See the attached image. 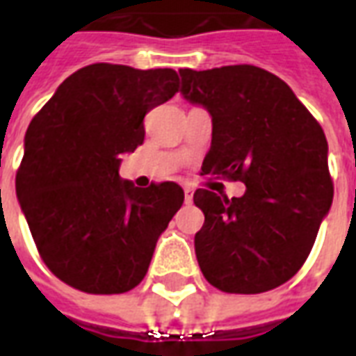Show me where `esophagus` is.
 <instances>
[{
  "mask_svg": "<svg viewBox=\"0 0 356 356\" xmlns=\"http://www.w3.org/2000/svg\"><path fill=\"white\" fill-rule=\"evenodd\" d=\"M193 196H194V186L186 185L185 186V202L186 204H191V202H193Z\"/></svg>",
  "mask_w": 356,
  "mask_h": 356,
  "instance_id": "34e87169",
  "label": "esophagus"
}]
</instances>
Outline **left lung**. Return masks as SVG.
<instances>
[{
	"label": "left lung",
	"mask_w": 356,
	"mask_h": 356,
	"mask_svg": "<svg viewBox=\"0 0 356 356\" xmlns=\"http://www.w3.org/2000/svg\"><path fill=\"white\" fill-rule=\"evenodd\" d=\"M179 74L183 95L211 114L202 175L246 185L240 198L209 188L194 193L204 211L194 236L202 273L227 293L278 288L307 261L334 198L321 124L278 76L259 66Z\"/></svg>",
	"instance_id": "obj_1"
}]
</instances>
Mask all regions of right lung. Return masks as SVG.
I'll list each match as a JSON object with an SVG mask.
<instances>
[{
  "label": "right lung",
  "instance_id": "obj_1",
  "mask_svg": "<svg viewBox=\"0 0 356 356\" xmlns=\"http://www.w3.org/2000/svg\"><path fill=\"white\" fill-rule=\"evenodd\" d=\"M179 91L171 68H80L32 118L15 186L40 257L76 290L112 296L145 278L156 240L183 206L173 181L133 186L120 154L145 140L148 110Z\"/></svg>",
  "mask_w": 356,
  "mask_h": 356
}]
</instances>
